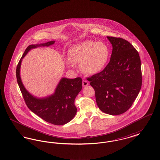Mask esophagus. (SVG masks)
Masks as SVG:
<instances>
[{"label":"esophagus","instance_id":"obj_1","mask_svg":"<svg viewBox=\"0 0 160 160\" xmlns=\"http://www.w3.org/2000/svg\"><path fill=\"white\" fill-rule=\"evenodd\" d=\"M82 84H83V87H86V86H87L89 85V83H88V82L86 81V80H83Z\"/></svg>","mask_w":160,"mask_h":160}]
</instances>
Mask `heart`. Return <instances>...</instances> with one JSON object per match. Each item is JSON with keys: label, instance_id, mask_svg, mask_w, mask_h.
Masks as SVG:
<instances>
[{"label": "heart", "instance_id": "1", "mask_svg": "<svg viewBox=\"0 0 160 160\" xmlns=\"http://www.w3.org/2000/svg\"><path fill=\"white\" fill-rule=\"evenodd\" d=\"M68 65L80 64L85 74L95 75L106 67L110 58V50L105 43L93 40H86L72 46L68 51Z\"/></svg>", "mask_w": 160, "mask_h": 160}]
</instances>
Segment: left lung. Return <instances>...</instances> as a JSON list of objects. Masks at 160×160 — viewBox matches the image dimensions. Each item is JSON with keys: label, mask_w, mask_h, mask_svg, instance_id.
<instances>
[{"label": "left lung", "mask_w": 160, "mask_h": 160, "mask_svg": "<svg viewBox=\"0 0 160 160\" xmlns=\"http://www.w3.org/2000/svg\"><path fill=\"white\" fill-rule=\"evenodd\" d=\"M107 37L113 47L110 62L101 72L88 80L95 91L99 109L107 114L119 115L129 109L141 89V62L128 41Z\"/></svg>", "instance_id": "1"}]
</instances>
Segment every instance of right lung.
I'll use <instances>...</instances> for the list:
<instances>
[{
    "label": "right lung",
    "mask_w": 160,
    "mask_h": 160,
    "mask_svg": "<svg viewBox=\"0 0 160 160\" xmlns=\"http://www.w3.org/2000/svg\"><path fill=\"white\" fill-rule=\"evenodd\" d=\"M54 43V41H51L28 46L18 63L16 76L25 102L31 111L46 122L54 125H64L71 121L76 114L74 100L82 89V79L80 77H62L53 94L39 98L31 94L25 88L20 76L22 59L30 50L39 47H49Z\"/></svg>",
    "instance_id": "right-lung-1"
}]
</instances>
